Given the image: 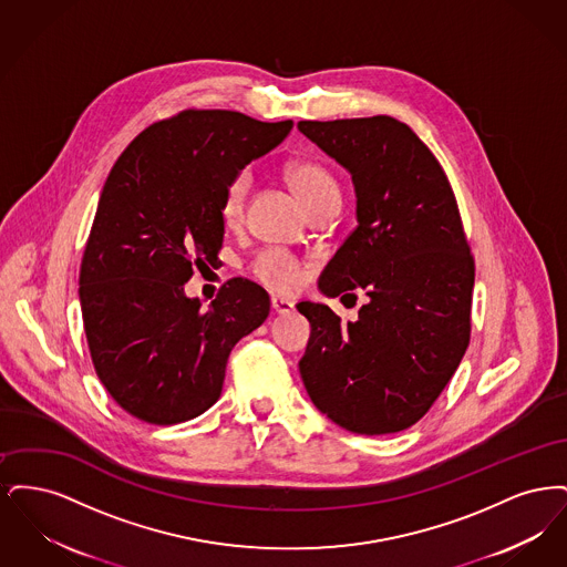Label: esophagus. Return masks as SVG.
Masks as SVG:
<instances>
[{
    "instance_id": "esophagus-1",
    "label": "esophagus",
    "mask_w": 567,
    "mask_h": 567,
    "mask_svg": "<svg viewBox=\"0 0 567 567\" xmlns=\"http://www.w3.org/2000/svg\"><path fill=\"white\" fill-rule=\"evenodd\" d=\"M271 310L276 315H289V312H293V301L282 299V297H271Z\"/></svg>"
}]
</instances>
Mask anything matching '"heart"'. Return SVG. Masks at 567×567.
<instances>
[{"mask_svg":"<svg viewBox=\"0 0 567 567\" xmlns=\"http://www.w3.org/2000/svg\"><path fill=\"white\" fill-rule=\"evenodd\" d=\"M287 181L296 190L299 202L310 213L324 204H340V189L331 172L317 162H297L287 169ZM250 187V176L238 174L225 193L223 218L227 225H236L244 215V204ZM252 274L274 291L291 293L303 282V264L280 248H268L252 261Z\"/></svg>","mask_w":567,"mask_h":567,"instance_id":"heart-1","label":"heart"}]
</instances>
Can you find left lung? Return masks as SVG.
Listing matches in <instances>:
<instances>
[{"mask_svg": "<svg viewBox=\"0 0 567 567\" xmlns=\"http://www.w3.org/2000/svg\"><path fill=\"white\" fill-rule=\"evenodd\" d=\"M297 130L351 172L357 197V229L324 266L319 289L370 297L349 323L324 303H297L312 327L299 374L336 425L404 432L470 344L474 259L455 193L423 140L393 116L299 121Z\"/></svg>", "mask_w": 567, "mask_h": 567, "instance_id": "8db88e82", "label": "left lung"}]
</instances>
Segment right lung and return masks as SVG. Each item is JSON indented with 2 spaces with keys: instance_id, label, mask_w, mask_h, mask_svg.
Segmentation results:
<instances>
[{
  "instance_id": "1",
  "label": "right lung",
  "mask_w": 567,
  "mask_h": 567,
  "mask_svg": "<svg viewBox=\"0 0 567 567\" xmlns=\"http://www.w3.org/2000/svg\"><path fill=\"white\" fill-rule=\"evenodd\" d=\"M291 130L293 121L185 110L144 130L112 165L79 296L95 372L135 419L174 425L206 412L229 352L268 319L270 296L246 278L229 280L208 310L185 282L216 261L231 181Z\"/></svg>"
}]
</instances>
